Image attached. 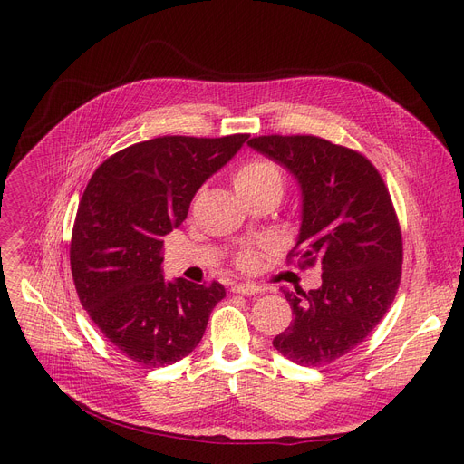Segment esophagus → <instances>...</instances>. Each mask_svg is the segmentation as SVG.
<instances>
[{
    "label": "esophagus",
    "instance_id": "obj_1",
    "mask_svg": "<svg viewBox=\"0 0 464 464\" xmlns=\"http://www.w3.org/2000/svg\"><path fill=\"white\" fill-rule=\"evenodd\" d=\"M235 294H240V295H256V294H261V287L256 285V284H237L233 287Z\"/></svg>",
    "mask_w": 464,
    "mask_h": 464
}]
</instances>
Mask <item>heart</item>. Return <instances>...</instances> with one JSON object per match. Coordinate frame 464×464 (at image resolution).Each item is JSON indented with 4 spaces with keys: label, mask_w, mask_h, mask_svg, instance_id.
I'll list each match as a JSON object with an SVG mask.
<instances>
[{
    "label": "heart",
    "mask_w": 464,
    "mask_h": 464,
    "mask_svg": "<svg viewBox=\"0 0 464 464\" xmlns=\"http://www.w3.org/2000/svg\"><path fill=\"white\" fill-rule=\"evenodd\" d=\"M235 189L242 199H252L256 195L266 191V189H280L282 191V173L276 163L269 160L254 158L242 163L233 175ZM252 256H242V265H250Z\"/></svg>",
    "instance_id": "obj_1"
}]
</instances>
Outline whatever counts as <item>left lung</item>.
<instances>
[{
    "mask_svg": "<svg viewBox=\"0 0 464 464\" xmlns=\"http://www.w3.org/2000/svg\"><path fill=\"white\" fill-rule=\"evenodd\" d=\"M248 144L297 180V263L324 271L308 294L282 287L295 318L273 346L303 367H322L362 343L395 299L402 265L395 208L374 165L344 146L312 135Z\"/></svg>",
    "mask_w": 464,
    "mask_h": 464,
    "instance_id": "obj_1",
    "label": "left lung"
}]
</instances>
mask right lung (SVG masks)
Instances as JSON below:
<instances>
[{"mask_svg":"<svg viewBox=\"0 0 464 464\" xmlns=\"http://www.w3.org/2000/svg\"><path fill=\"white\" fill-rule=\"evenodd\" d=\"M248 135L158 137L103 161L79 203L71 273L79 299L121 353L149 369L191 353L226 287L165 280L163 237L188 216L198 189Z\"/></svg>","mask_w":464,"mask_h":464,"instance_id":"1","label":"right lung"}]
</instances>
